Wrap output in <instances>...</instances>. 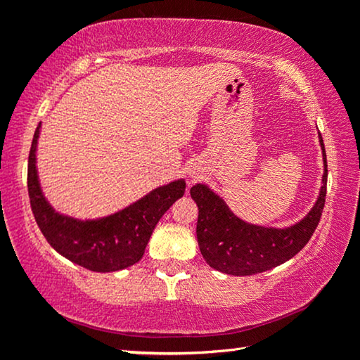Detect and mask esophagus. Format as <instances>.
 Masks as SVG:
<instances>
[{
	"label": "esophagus",
	"mask_w": 360,
	"mask_h": 360,
	"mask_svg": "<svg viewBox=\"0 0 360 360\" xmlns=\"http://www.w3.org/2000/svg\"><path fill=\"white\" fill-rule=\"evenodd\" d=\"M187 174H188V178H191V181H195V179H198L200 176L203 174V167H200L198 163H193V165L188 168V172H187Z\"/></svg>",
	"instance_id": "obj_1"
}]
</instances>
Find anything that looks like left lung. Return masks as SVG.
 Returning a JSON list of instances; mask_svg holds the SVG:
<instances>
[{
  "instance_id": "1",
  "label": "left lung",
  "mask_w": 360,
  "mask_h": 360,
  "mask_svg": "<svg viewBox=\"0 0 360 360\" xmlns=\"http://www.w3.org/2000/svg\"><path fill=\"white\" fill-rule=\"evenodd\" d=\"M324 174L319 197L307 216L290 227H264L233 214L222 197L206 184H195L191 197L198 206L197 240L208 265L225 275L249 276L271 270L300 252L311 238L324 210L327 157L319 133Z\"/></svg>"
}]
</instances>
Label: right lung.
<instances>
[{"mask_svg": "<svg viewBox=\"0 0 360 360\" xmlns=\"http://www.w3.org/2000/svg\"><path fill=\"white\" fill-rule=\"evenodd\" d=\"M41 122L36 127L28 157L30 203L41 229L58 254L87 270L111 273L141 260L157 222L186 192V181L176 179L150 191L138 202L98 219H76L53 210L41 188L36 150Z\"/></svg>", "mask_w": 360, "mask_h": 360, "instance_id": "obj_1", "label": "right lung"}]
</instances>
